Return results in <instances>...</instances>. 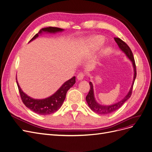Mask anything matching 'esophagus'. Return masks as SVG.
I'll return each mask as SVG.
<instances>
[{
    "mask_svg": "<svg viewBox=\"0 0 152 152\" xmlns=\"http://www.w3.org/2000/svg\"><path fill=\"white\" fill-rule=\"evenodd\" d=\"M85 75L83 73V72H80L77 76V79L78 80H82L83 79Z\"/></svg>",
    "mask_w": 152,
    "mask_h": 152,
    "instance_id": "1",
    "label": "esophagus"
}]
</instances>
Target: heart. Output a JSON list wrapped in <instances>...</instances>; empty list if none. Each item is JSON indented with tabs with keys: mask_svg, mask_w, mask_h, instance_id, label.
<instances>
[{
	"mask_svg": "<svg viewBox=\"0 0 152 152\" xmlns=\"http://www.w3.org/2000/svg\"><path fill=\"white\" fill-rule=\"evenodd\" d=\"M104 42V38L101 36H97L92 38V43L94 48H97L102 45Z\"/></svg>",
	"mask_w": 152,
	"mask_h": 152,
	"instance_id": "1",
	"label": "heart"
}]
</instances>
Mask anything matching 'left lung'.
I'll return each instance as SVG.
<instances>
[{
	"mask_svg": "<svg viewBox=\"0 0 152 152\" xmlns=\"http://www.w3.org/2000/svg\"><path fill=\"white\" fill-rule=\"evenodd\" d=\"M114 39L117 44L118 45L119 48L125 53V55H127V56L130 59V60L132 62L133 64V66L134 69V81L132 85L131 88L128 92L127 95H126L122 101L120 102H118L116 104L110 105H102L99 104L95 100L94 96V91H93V86H92V84L91 82L89 83L90 85V90L89 93L88 95L86 97V101L88 102V104L89 105V107L91 108V109L94 111V113L98 114H110L113 112L117 110V109H119L122 105L125 103V102H126L127 100H128L129 99L132 93V89H133V86L134 84V81L137 76V71H136V65H135V62L134 60V57L132 53V51L131 49L128 46V45L124 42L123 40L119 38H114Z\"/></svg>",
	"mask_w": 152,
	"mask_h": 152,
	"instance_id": "left-lung-1",
	"label": "left lung"
}]
</instances>
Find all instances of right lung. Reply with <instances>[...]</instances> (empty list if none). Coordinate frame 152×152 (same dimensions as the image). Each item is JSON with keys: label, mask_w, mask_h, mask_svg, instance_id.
Masks as SVG:
<instances>
[{"label": "right lung", "mask_w": 152, "mask_h": 152, "mask_svg": "<svg viewBox=\"0 0 152 152\" xmlns=\"http://www.w3.org/2000/svg\"><path fill=\"white\" fill-rule=\"evenodd\" d=\"M63 30L62 28H60L58 27H47L41 29L39 31L38 34H37L34 37H33L30 40L35 39L38 37L39 34L42 33V31H47L50 33H55L57 31H61ZM76 83V77L74 76L70 80L65 82L62 86L55 93L52 95L51 96L45 99L38 100L34 99L26 95L24 92L21 90L18 84L17 81V84L18 86V89L20 95L21 99L25 105L31 110L34 111V113L40 114V115H48L55 113L59 109H60L64 102L66 95L68 91Z\"/></svg>", "instance_id": "obj_1"}]
</instances>
